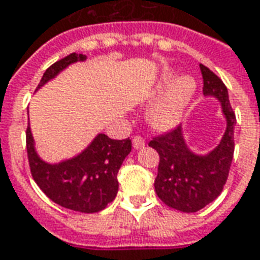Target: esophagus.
<instances>
[{"mask_svg":"<svg viewBox=\"0 0 260 260\" xmlns=\"http://www.w3.org/2000/svg\"><path fill=\"white\" fill-rule=\"evenodd\" d=\"M132 145L135 147L136 150L138 149H142V147L145 146V139L142 138V136H135L134 139H132Z\"/></svg>","mask_w":260,"mask_h":260,"instance_id":"1","label":"esophagus"}]
</instances>
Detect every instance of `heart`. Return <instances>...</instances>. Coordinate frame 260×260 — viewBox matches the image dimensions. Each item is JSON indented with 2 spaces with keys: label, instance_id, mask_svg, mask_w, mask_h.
I'll return each instance as SVG.
<instances>
[{
  "label": "heart",
  "instance_id": "b5f03b06",
  "mask_svg": "<svg viewBox=\"0 0 260 260\" xmlns=\"http://www.w3.org/2000/svg\"><path fill=\"white\" fill-rule=\"evenodd\" d=\"M198 89L196 80L189 75L174 79L173 71H166L156 86V93L161 96L149 111V121L157 129H170L178 124Z\"/></svg>",
  "mask_w": 260,
  "mask_h": 260
}]
</instances>
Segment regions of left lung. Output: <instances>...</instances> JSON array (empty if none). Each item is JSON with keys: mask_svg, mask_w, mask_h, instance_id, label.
<instances>
[{"mask_svg": "<svg viewBox=\"0 0 260 260\" xmlns=\"http://www.w3.org/2000/svg\"><path fill=\"white\" fill-rule=\"evenodd\" d=\"M199 67L203 94L220 103L225 118V131L217 146L206 154L192 152L181 126L149 142L160 156L156 193L167 206L184 213L201 210L221 193L234 154L235 114L230 106L229 90L217 75L205 65Z\"/></svg>", "mask_w": 260, "mask_h": 260, "instance_id": "1", "label": "left lung"}]
</instances>
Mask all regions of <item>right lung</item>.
Segmentation results:
<instances>
[{
	"label": "right lung",
	"mask_w": 260,
	"mask_h": 260,
	"mask_svg": "<svg viewBox=\"0 0 260 260\" xmlns=\"http://www.w3.org/2000/svg\"><path fill=\"white\" fill-rule=\"evenodd\" d=\"M85 59L83 54L72 53L54 62L44 72L37 89L71 64ZM131 147L129 138L115 141L99 134L79 154L59 163H47L37 153L30 125L26 129V149L33 180L57 205L80 213L100 212L115 199L118 192L117 174Z\"/></svg>",
	"instance_id": "1"
}]
</instances>
